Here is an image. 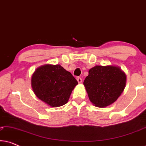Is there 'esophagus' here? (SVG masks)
<instances>
[{"instance_id":"34e87169","label":"esophagus","mask_w":146,"mask_h":146,"mask_svg":"<svg viewBox=\"0 0 146 146\" xmlns=\"http://www.w3.org/2000/svg\"><path fill=\"white\" fill-rule=\"evenodd\" d=\"M76 80H77L78 82V83H81L82 82V79L80 77H77Z\"/></svg>"}]
</instances>
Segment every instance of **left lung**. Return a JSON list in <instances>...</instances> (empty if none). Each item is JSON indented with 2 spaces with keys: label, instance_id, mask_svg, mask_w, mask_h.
<instances>
[{
  "label": "left lung",
  "instance_id": "left-lung-1",
  "mask_svg": "<svg viewBox=\"0 0 146 146\" xmlns=\"http://www.w3.org/2000/svg\"><path fill=\"white\" fill-rule=\"evenodd\" d=\"M84 81L91 102L96 106L106 107L117 100L125 86L126 76L115 66H96Z\"/></svg>",
  "mask_w": 146,
  "mask_h": 146
}]
</instances>
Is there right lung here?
Here are the masks:
<instances>
[{
  "label": "right lung",
  "mask_w": 146,
  "mask_h": 146,
  "mask_svg": "<svg viewBox=\"0 0 146 146\" xmlns=\"http://www.w3.org/2000/svg\"><path fill=\"white\" fill-rule=\"evenodd\" d=\"M78 82L60 64H45L36 70L31 85L36 96L51 107H59L68 101Z\"/></svg>",
  "instance_id": "right-lung-1"
}]
</instances>
